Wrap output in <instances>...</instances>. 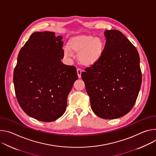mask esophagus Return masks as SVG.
I'll return each instance as SVG.
<instances>
[{
  "instance_id": "1",
  "label": "esophagus",
  "mask_w": 156,
  "mask_h": 156,
  "mask_svg": "<svg viewBox=\"0 0 156 156\" xmlns=\"http://www.w3.org/2000/svg\"><path fill=\"white\" fill-rule=\"evenodd\" d=\"M77 75H78V77L80 78L81 77V74H82V70L78 68L77 69Z\"/></svg>"
}]
</instances>
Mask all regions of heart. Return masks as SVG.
Returning a JSON list of instances; mask_svg holds the SVG:
<instances>
[{
  "instance_id": "obj_1",
  "label": "heart",
  "mask_w": 156,
  "mask_h": 156,
  "mask_svg": "<svg viewBox=\"0 0 156 156\" xmlns=\"http://www.w3.org/2000/svg\"><path fill=\"white\" fill-rule=\"evenodd\" d=\"M67 45L71 52L79 54V62L86 67L97 63L101 58L105 48L104 41L101 38L88 34H79L72 37L69 40ZM69 50L67 48L64 49L65 55H71Z\"/></svg>"
}]
</instances>
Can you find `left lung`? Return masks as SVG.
Masks as SVG:
<instances>
[{"instance_id":"8db88e82","label":"left lung","mask_w":156,"mask_h":156,"mask_svg":"<svg viewBox=\"0 0 156 156\" xmlns=\"http://www.w3.org/2000/svg\"><path fill=\"white\" fill-rule=\"evenodd\" d=\"M100 60L81 74L91 108L98 117L116 119L133 107L142 82L136 47L118 30H105Z\"/></svg>"}]
</instances>
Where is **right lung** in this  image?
I'll return each mask as SVG.
<instances>
[{
  "label": "right lung",
  "mask_w": 156,
  "mask_h": 156,
  "mask_svg": "<svg viewBox=\"0 0 156 156\" xmlns=\"http://www.w3.org/2000/svg\"><path fill=\"white\" fill-rule=\"evenodd\" d=\"M62 39L54 32L33 33L14 69L17 101L27 115L41 122H53L64 113L67 96L78 79L76 67L61 62Z\"/></svg>",
  "instance_id": "1"
}]
</instances>
